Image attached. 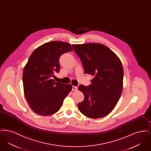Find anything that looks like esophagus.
Returning a JSON list of instances; mask_svg holds the SVG:
<instances>
[{
    "label": "esophagus",
    "instance_id": "esophagus-1",
    "mask_svg": "<svg viewBox=\"0 0 151 151\" xmlns=\"http://www.w3.org/2000/svg\"><path fill=\"white\" fill-rule=\"evenodd\" d=\"M72 90L73 91H77L78 90V86H72Z\"/></svg>",
    "mask_w": 151,
    "mask_h": 151
}]
</instances>
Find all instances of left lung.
I'll use <instances>...</instances> for the list:
<instances>
[{
    "label": "left lung",
    "mask_w": 151,
    "mask_h": 151,
    "mask_svg": "<svg viewBox=\"0 0 151 151\" xmlns=\"http://www.w3.org/2000/svg\"><path fill=\"white\" fill-rule=\"evenodd\" d=\"M80 58L85 73L93 76L91 85L78 89L84 100L78 104L80 112L91 118L108 115L121 96L123 69L119 59L106 46L100 43L72 45Z\"/></svg>",
    "instance_id": "8db88e82"
}]
</instances>
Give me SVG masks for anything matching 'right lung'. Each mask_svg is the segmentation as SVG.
<instances>
[{"mask_svg":"<svg viewBox=\"0 0 151 151\" xmlns=\"http://www.w3.org/2000/svg\"><path fill=\"white\" fill-rule=\"evenodd\" d=\"M71 45L62 41H51L37 47L30 56L22 75L25 97L30 108L37 114L50 115L55 113L71 91V84L52 79L59 72V57L71 51Z\"/></svg>","mask_w":151,"mask_h":151,"instance_id":"obj_1","label":"right lung"}]
</instances>
